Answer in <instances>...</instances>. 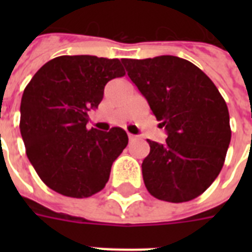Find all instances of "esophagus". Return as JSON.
<instances>
[{"label": "esophagus", "instance_id": "34e87169", "mask_svg": "<svg viewBox=\"0 0 252 252\" xmlns=\"http://www.w3.org/2000/svg\"><path fill=\"white\" fill-rule=\"evenodd\" d=\"M128 138H129V141H133V140H136V136L132 133H128Z\"/></svg>", "mask_w": 252, "mask_h": 252}]
</instances>
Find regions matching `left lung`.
<instances>
[{"instance_id": "left-lung-1", "label": "left lung", "mask_w": 252, "mask_h": 252, "mask_svg": "<svg viewBox=\"0 0 252 252\" xmlns=\"http://www.w3.org/2000/svg\"><path fill=\"white\" fill-rule=\"evenodd\" d=\"M128 76L167 132L165 144L148 140L142 176L150 195L184 203L219 176L230 144L226 102L205 73L176 56L123 59Z\"/></svg>"}]
</instances>
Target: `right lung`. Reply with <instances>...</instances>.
<instances>
[{"instance_id":"add662e5","label":"right lung","mask_w":252,"mask_h":252,"mask_svg":"<svg viewBox=\"0 0 252 252\" xmlns=\"http://www.w3.org/2000/svg\"><path fill=\"white\" fill-rule=\"evenodd\" d=\"M126 74L120 60L59 56L41 66L21 102L26 154L51 189L84 199L102 191L111 166L128 144L126 130L87 129L89 112L102 102L108 81Z\"/></svg>"}]
</instances>
